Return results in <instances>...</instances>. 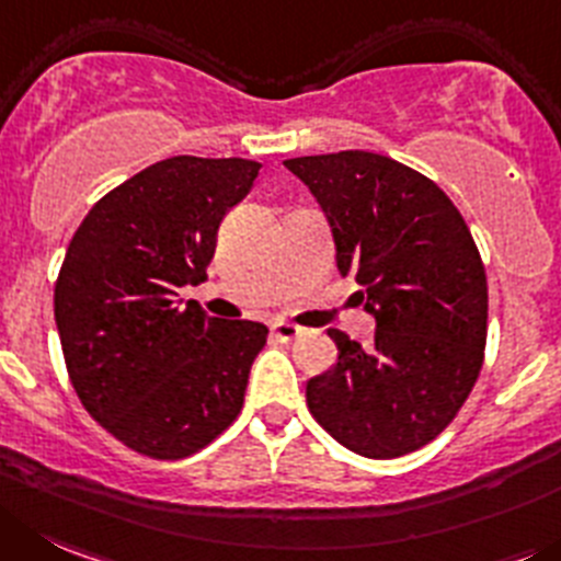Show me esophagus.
Masks as SVG:
<instances>
[{
  "instance_id": "obj_1",
  "label": "esophagus",
  "mask_w": 561,
  "mask_h": 561,
  "mask_svg": "<svg viewBox=\"0 0 561 561\" xmlns=\"http://www.w3.org/2000/svg\"><path fill=\"white\" fill-rule=\"evenodd\" d=\"M271 334H274L276 340H282V343H290V340H296L298 334H301V327L287 321H274L271 323Z\"/></svg>"
}]
</instances>
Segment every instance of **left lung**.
<instances>
[{"instance_id": "obj_1", "label": "left lung", "mask_w": 561, "mask_h": 561, "mask_svg": "<svg viewBox=\"0 0 561 561\" xmlns=\"http://www.w3.org/2000/svg\"><path fill=\"white\" fill-rule=\"evenodd\" d=\"M334 240L340 276L376 321L374 343L329 329L337 363L307 381L312 417L359 457L432 443L484 359L486 276L470 229L432 180L374 151L293 157Z\"/></svg>"}]
</instances>
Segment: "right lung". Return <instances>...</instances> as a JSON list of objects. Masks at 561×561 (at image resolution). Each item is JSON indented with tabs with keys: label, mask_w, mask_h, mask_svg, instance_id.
I'll use <instances>...</instances> for the list:
<instances>
[{
	"label": "right lung",
	"mask_w": 561,
	"mask_h": 561,
	"mask_svg": "<svg viewBox=\"0 0 561 561\" xmlns=\"http://www.w3.org/2000/svg\"><path fill=\"white\" fill-rule=\"evenodd\" d=\"M243 157H169L99 198L68 243L55 321L82 407L151 459L202 451L238 417L268 329L176 298L207 279L224 216L254 185Z\"/></svg>",
	"instance_id": "obj_1"
}]
</instances>
